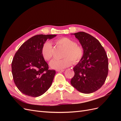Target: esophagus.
I'll return each instance as SVG.
<instances>
[{
    "mask_svg": "<svg viewBox=\"0 0 121 121\" xmlns=\"http://www.w3.org/2000/svg\"><path fill=\"white\" fill-rule=\"evenodd\" d=\"M57 72H63L65 71V69H56V70Z\"/></svg>",
    "mask_w": 121,
    "mask_h": 121,
    "instance_id": "esophagus-1",
    "label": "esophagus"
}]
</instances>
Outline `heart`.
I'll use <instances>...</instances> for the list:
<instances>
[{
  "mask_svg": "<svg viewBox=\"0 0 121 121\" xmlns=\"http://www.w3.org/2000/svg\"><path fill=\"white\" fill-rule=\"evenodd\" d=\"M57 44L64 48L63 57L60 60H54L50 62V67L56 69L67 68L73 64H76L81 60L83 56V48L72 39L68 37H61L56 40ZM53 53L52 44L46 41L43 44L41 48V54L45 60L49 61ZM73 62H72V61Z\"/></svg>",
  "mask_w": 121,
  "mask_h": 121,
  "instance_id": "heart-1",
  "label": "heart"
}]
</instances>
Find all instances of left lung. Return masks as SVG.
I'll return each mask as SVG.
<instances>
[{
  "instance_id": "1",
  "label": "left lung",
  "mask_w": 121,
  "mask_h": 121,
  "mask_svg": "<svg viewBox=\"0 0 121 121\" xmlns=\"http://www.w3.org/2000/svg\"><path fill=\"white\" fill-rule=\"evenodd\" d=\"M81 44L83 56L73 68L72 85L79 92L89 94L104 85L108 71V58L104 47L93 36L84 32L73 34Z\"/></svg>"
}]
</instances>
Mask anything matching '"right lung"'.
<instances>
[{
  "label": "right lung",
  "mask_w": 121,
  "mask_h": 121,
  "mask_svg": "<svg viewBox=\"0 0 121 121\" xmlns=\"http://www.w3.org/2000/svg\"><path fill=\"white\" fill-rule=\"evenodd\" d=\"M56 36L35 35L24 42L14 55L12 63L13 81L19 90L26 95L39 96L52 85L56 71L48 69L42 56L41 48L47 39Z\"/></svg>",
  "instance_id": "add662e5"
}]
</instances>
